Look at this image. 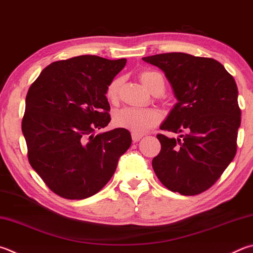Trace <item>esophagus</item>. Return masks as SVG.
I'll return each instance as SVG.
<instances>
[{"mask_svg": "<svg viewBox=\"0 0 253 253\" xmlns=\"http://www.w3.org/2000/svg\"><path fill=\"white\" fill-rule=\"evenodd\" d=\"M142 137V135H140V134H135V132H132L131 134V139H132V141H138V140H140V138Z\"/></svg>", "mask_w": 253, "mask_h": 253, "instance_id": "obj_1", "label": "esophagus"}]
</instances>
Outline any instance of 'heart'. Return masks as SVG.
<instances>
[{
  "instance_id": "obj_1",
  "label": "heart",
  "mask_w": 253,
  "mask_h": 253,
  "mask_svg": "<svg viewBox=\"0 0 253 253\" xmlns=\"http://www.w3.org/2000/svg\"><path fill=\"white\" fill-rule=\"evenodd\" d=\"M140 82L147 89L153 94L163 93L165 89V82L163 76L157 72L144 71L139 74ZM122 84V79H114L109 83L106 88V97L109 102L115 103L118 98L119 87ZM162 119V114L155 108H123L115 113L113 122L118 128L128 129L135 134H144L151 127L158 124Z\"/></svg>"
}]
</instances>
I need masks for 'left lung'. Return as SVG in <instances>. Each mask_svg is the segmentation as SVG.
<instances>
[{
    "instance_id": "obj_1",
    "label": "left lung",
    "mask_w": 253,
    "mask_h": 253,
    "mask_svg": "<svg viewBox=\"0 0 253 253\" xmlns=\"http://www.w3.org/2000/svg\"><path fill=\"white\" fill-rule=\"evenodd\" d=\"M142 61L164 71L178 103L160 129L183 132L180 138L158 134L160 153L153 168L173 192L195 196L218 180L237 153L241 111L235 79L213 58L165 53Z\"/></svg>"
}]
</instances>
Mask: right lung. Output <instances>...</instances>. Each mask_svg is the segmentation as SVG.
<instances>
[{"label":"right lung","mask_w":253,"mask_h":253,"mask_svg":"<svg viewBox=\"0 0 253 253\" xmlns=\"http://www.w3.org/2000/svg\"><path fill=\"white\" fill-rule=\"evenodd\" d=\"M126 58L81 55L49 64L31 85L22 131L32 168L65 199L93 196L111 180L131 145L124 128L94 135L111 122L106 88Z\"/></svg>","instance_id":"obj_1"}]
</instances>
